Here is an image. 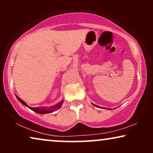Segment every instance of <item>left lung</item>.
<instances>
[{"instance_id": "8db88e82", "label": "left lung", "mask_w": 153, "mask_h": 153, "mask_svg": "<svg viewBox=\"0 0 153 153\" xmlns=\"http://www.w3.org/2000/svg\"><path fill=\"white\" fill-rule=\"evenodd\" d=\"M93 105H94L95 106H97V107H98V108H102V107H100V106H98L97 105H95V104H93Z\"/></svg>"}]
</instances>
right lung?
Returning <instances> with one entry per match:
<instances>
[{"mask_svg":"<svg viewBox=\"0 0 153 153\" xmlns=\"http://www.w3.org/2000/svg\"><path fill=\"white\" fill-rule=\"evenodd\" d=\"M16 98H17L19 101L22 104H24V106H27V107H28L30 109H31L33 111L37 113V114H49V113H52L53 111H55L58 110V108H60L61 107L62 105V103H63L64 100H61L60 102H58V104H56V105H53V106H49V107H30V106H29L28 104H27L26 102H25L24 100H22V99H20L19 97H18L17 95H16Z\"/></svg>","mask_w":153,"mask_h":153,"instance_id":"right-lung-1","label":"right lung"}]
</instances>
